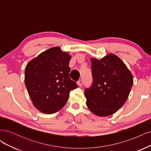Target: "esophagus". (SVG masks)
Returning a JSON list of instances; mask_svg holds the SVG:
<instances>
[{"mask_svg": "<svg viewBox=\"0 0 151 151\" xmlns=\"http://www.w3.org/2000/svg\"><path fill=\"white\" fill-rule=\"evenodd\" d=\"M83 81L81 79L78 81V82H77V84H78V85L79 86H82V85H83Z\"/></svg>", "mask_w": 151, "mask_h": 151, "instance_id": "1", "label": "esophagus"}]
</instances>
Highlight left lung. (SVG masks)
Segmentation results:
<instances>
[{"label": "left lung", "mask_w": 151, "mask_h": 151, "mask_svg": "<svg viewBox=\"0 0 151 151\" xmlns=\"http://www.w3.org/2000/svg\"><path fill=\"white\" fill-rule=\"evenodd\" d=\"M91 69L93 83L84 91L87 106L96 115H111L129 97L133 77L121 59L113 54L99 60L91 58Z\"/></svg>", "instance_id": "8db88e82"}]
</instances>
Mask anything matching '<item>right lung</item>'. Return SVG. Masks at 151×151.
<instances>
[{
  "mask_svg": "<svg viewBox=\"0 0 151 151\" xmlns=\"http://www.w3.org/2000/svg\"><path fill=\"white\" fill-rule=\"evenodd\" d=\"M71 56L57 47L50 48L31 60L25 68V85L38 110L52 114L65 104L78 86L69 77Z\"/></svg>",
  "mask_w": 151,
  "mask_h": 151,
  "instance_id": "right-lung-1",
  "label": "right lung"
}]
</instances>
